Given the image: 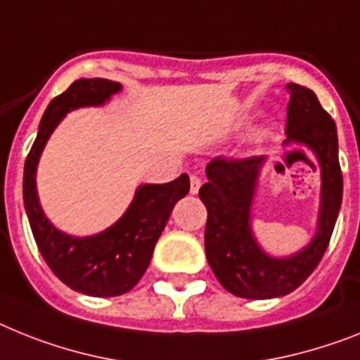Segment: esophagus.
Instances as JSON below:
<instances>
[{"label":"esophagus","instance_id":"1","mask_svg":"<svg viewBox=\"0 0 360 360\" xmlns=\"http://www.w3.org/2000/svg\"><path fill=\"white\" fill-rule=\"evenodd\" d=\"M201 188V179L198 175H190V194H198Z\"/></svg>","mask_w":360,"mask_h":360}]
</instances>
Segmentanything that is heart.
<instances>
[{
	"label": "heart",
	"mask_w": 360,
	"mask_h": 360,
	"mask_svg": "<svg viewBox=\"0 0 360 360\" xmlns=\"http://www.w3.org/2000/svg\"><path fill=\"white\" fill-rule=\"evenodd\" d=\"M267 137V131L265 129H258V131H255V141L256 143H262L264 139Z\"/></svg>",
	"instance_id": "obj_1"
}]
</instances>
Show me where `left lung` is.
I'll use <instances>...</instances> for the list:
<instances>
[{
	"mask_svg": "<svg viewBox=\"0 0 360 360\" xmlns=\"http://www.w3.org/2000/svg\"><path fill=\"white\" fill-rule=\"evenodd\" d=\"M289 104L283 144H306L320 162V210L313 240L285 258L269 256L258 245L250 208L265 157L223 159L208 162L199 198L207 207L205 252L223 288L240 298L265 300L289 295L306 282L324 256L342 203L337 126L311 89L288 84Z\"/></svg>",
	"mask_w": 360,
	"mask_h": 360,
	"instance_id": "1",
	"label": "left lung"
}]
</instances>
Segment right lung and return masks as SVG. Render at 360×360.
<instances>
[{
    "instance_id": "add662e5",
    "label": "right lung",
    "mask_w": 360,
    "mask_h": 360,
    "mask_svg": "<svg viewBox=\"0 0 360 360\" xmlns=\"http://www.w3.org/2000/svg\"><path fill=\"white\" fill-rule=\"evenodd\" d=\"M120 89L122 86L113 80L80 78L53 98L41 117L23 170V203L45 264L65 285L89 297H119L137 285L175 203L190 190L186 174L165 185L139 186L119 221L86 238L69 236L45 217L36 192V168L51 134L65 113L86 105H102Z\"/></svg>"
}]
</instances>
